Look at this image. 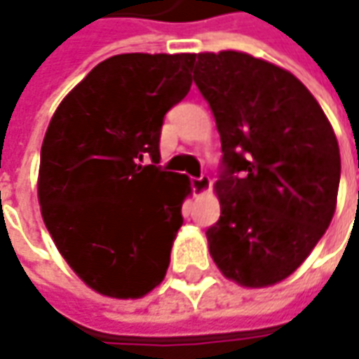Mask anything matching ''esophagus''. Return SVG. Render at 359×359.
<instances>
[{"label":"esophagus","instance_id":"34e87169","mask_svg":"<svg viewBox=\"0 0 359 359\" xmlns=\"http://www.w3.org/2000/svg\"><path fill=\"white\" fill-rule=\"evenodd\" d=\"M210 187H212V180H210L208 175L191 177V189H194V194H196V196H201V194H205V191H208Z\"/></svg>","mask_w":359,"mask_h":359}]
</instances>
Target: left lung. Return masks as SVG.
<instances>
[{
	"label": "left lung",
	"mask_w": 359,
	"mask_h": 359,
	"mask_svg": "<svg viewBox=\"0 0 359 359\" xmlns=\"http://www.w3.org/2000/svg\"><path fill=\"white\" fill-rule=\"evenodd\" d=\"M194 81L222 140L219 219L208 228L222 273L245 287L292 276L330 226L339 147L308 88L241 51L198 53Z\"/></svg>",
	"instance_id": "8db88e82"
}]
</instances>
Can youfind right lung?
<instances>
[{"label": "right lung", "instance_id": "obj_1", "mask_svg": "<svg viewBox=\"0 0 359 359\" xmlns=\"http://www.w3.org/2000/svg\"><path fill=\"white\" fill-rule=\"evenodd\" d=\"M194 62L196 53L114 55L49 121L37 180L41 215L69 268L104 296L135 299L165 278L191 184L158 165L159 135L191 88Z\"/></svg>", "mask_w": 359, "mask_h": 359}]
</instances>
